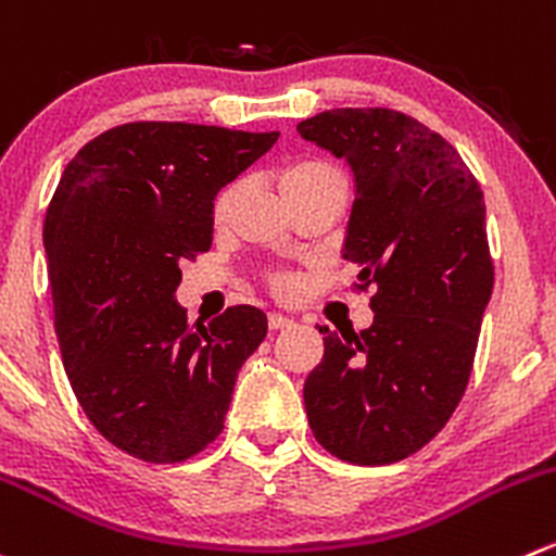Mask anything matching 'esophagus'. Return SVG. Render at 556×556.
Listing matches in <instances>:
<instances>
[{"label":"esophagus","instance_id":"34e87169","mask_svg":"<svg viewBox=\"0 0 556 556\" xmlns=\"http://www.w3.org/2000/svg\"><path fill=\"white\" fill-rule=\"evenodd\" d=\"M290 326H293V320H290V317L277 315V312H271V315H268V328H271V331H282V328H290Z\"/></svg>","mask_w":556,"mask_h":556}]
</instances>
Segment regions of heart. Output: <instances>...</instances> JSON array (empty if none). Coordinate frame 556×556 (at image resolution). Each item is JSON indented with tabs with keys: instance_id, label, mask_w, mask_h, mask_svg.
<instances>
[{
	"instance_id": "obj_1",
	"label": "heart",
	"mask_w": 556,
	"mask_h": 556,
	"mask_svg": "<svg viewBox=\"0 0 556 556\" xmlns=\"http://www.w3.org/2000/svg\"><path fill=\"white\" fill-rule=\"evenodd\" d=\"M326 185H344L342 170L326 157H299L279 170V190H282L285 201H293V198L306 195V192ZM236 192H239V187L230 185L214 198L212 217L217 225H223L225 219H228L230 206H233L236 201ZM268 285H271L274 293L290 295L295 290V277L288 271H271L268 274Z\"/></svg>"
}]
</instances>
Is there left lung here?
Returning <instances> with one entry per match:
<instances>
[{"mask_svg":"<svg viewBox=\"0 0 556 556\" xmlns=\"http://www.w3.org/2000/svg\"><path fill=\"white\" fill-rule=\"evenodd\" d=\"M299 132L355 174L344 261L375 323L323 333L304 382L312 434L350 465H391L448 424L470 382L494 263L472 170L443 135L393 108H333Z\"/></svg>","mask_w":556,"mask_h":556,"instance_id":"obj_1","label":"left lung"}]
</instances>
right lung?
I'll return each instance as SVG.
<instances>
[{"label": "right lung", "instance_id": "right-lung-1", "mask_svg": "<svg viewBox=\"0 0 556 556\" xmlns=\"http://www.w3.org/2000/svg\"><path fill=\"white\" fill-rule=\"evenodd\" d=\"M277 138L129 122L86 143L48 203L64 371L97 432L135 459L174 465L214 443L239 369L266 337L255 306L190 326L174 293L181 266L212 247L217 192Z\"/></svg>", "mask_w": 556, "mask_h": 556}]
</instances>
